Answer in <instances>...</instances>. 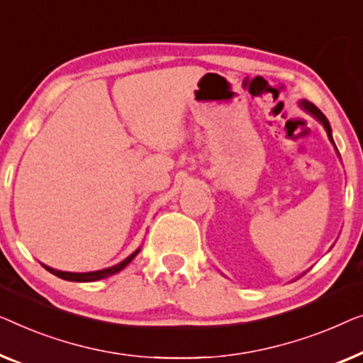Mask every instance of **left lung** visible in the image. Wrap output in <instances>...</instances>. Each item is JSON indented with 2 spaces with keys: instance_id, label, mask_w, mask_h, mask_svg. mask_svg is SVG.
Returning <instances> with one entry per match:
<instances>
[{
  "instance_id": "left-lung-1",
  "label": "left lung",
  "mask_w": 363,
  "mask_h": 363,
  "mask_svg": "<svg viewBox=\"0 0 363 363\" xmlns=\"http://www.w3.org/2000/svg\"><path fill=\"white\" fill-rule=\"evenodd\" d=\"M299 106L301 108H303L306 113H309L311 116H314L315 120L319 121L320 125L324 126V130L328 131V136H329V141L333 143L334 145V147H335V151H337V146H335V143H334V138H333V130H330V123H329V120L325 118V115L323 113V111H320L318 106H315L314 104H311V101H308V100H301L299 101ZM337 155H339V151H337ZM339 157H340V155H339Z\"/></svg>"
}]
</instances>
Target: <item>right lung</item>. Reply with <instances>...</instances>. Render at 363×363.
<instances>
[{
    "label": "right lung",
    "mask_w": 363,
    "mask_h": 363,
    "mask_svg": "<svg viewBox=\"0 0 363 363\" xmlns=\"http://www.w3.org/2000/svg\"><path fill=\"white\" fill-rule=\"evenodd\" d=\"M140 248H136L135 252H133L130 257H126L123 262H120L118 264H113V267L110 268H105V269H96V272H89V273H70V272H60V269H55V268H50V267H45V264H43V267L48 269L49 273L55 274V277L62 278L65 279V281H77V283H86V281H99V279H104V278H108L111 277V274H116L118 272H121V269L128 267V264L133 262V258L136 257L138 253H140Z\"/></svg>",
    "instance_id": "right-lung-1"
}]
</instances>
